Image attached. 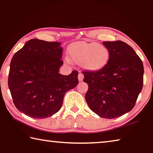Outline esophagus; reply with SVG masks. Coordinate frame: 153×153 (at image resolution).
Listing matches in <instances>:
<instances>
[{
    "label": "esophagus",
    "mask_w": 153,
    "mask_h": 153,
    "mask_svg": "<svg viewBox=\"0 0 153 153\" xmlns=\"http://www.w3.org/2000/svg\"><path fill=\"white\" fill-rule=\"evenodd\" d=\"M83 78H84V75L82 74V73H79L78 74V79L79 82L82 81L83 80Z\"/></svg>",
    "instance_id": "obj_1"
}]
</instances>
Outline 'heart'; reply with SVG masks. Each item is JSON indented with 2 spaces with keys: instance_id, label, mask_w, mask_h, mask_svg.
I'll list each match as a JSON object with an SVG mask.
<instances>
[{
  "instance_id": "1",
  "label": "heart",
  "mask_w": 153,
  "mask_h": 153,
  "mask_svg": "<svg viewBox=\"0 0 153 153\" xmlns=\"http://www.w3.org/2000/svg\"><path fill=\"white\" fill-rule=\"evenodd\" d=\"M71 60L90 71H98L107 65L110 60L111 53L108 48L96 42L79 41L72 43L68 49ZM68 63L69 58H66Z\"/></svg>"
}]
</instances>
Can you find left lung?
I'll return each mask as SVG.
<instances>
[{
    "label": "left lung",
    "mask_w": 153,
    "mask_h": 153,
    "mask_svg": "<svg viewBox=\"0 0 153 153\" xmlns=\"http://www.w3.org/2000/svg\"><path fill=\"white\" fill-rule=\"evenodd\" d=\"M110 60L98 71H84L88 88L85 100L100 117L113 119L131 111L142 89L143 65L134 49L120 40L103 42Z\"/></svg>",
    "instance_id": "8db88e82"
}]
</instances>
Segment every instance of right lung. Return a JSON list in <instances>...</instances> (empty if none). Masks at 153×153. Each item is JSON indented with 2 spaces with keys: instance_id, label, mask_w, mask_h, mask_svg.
I'll return each instance as SVG.
<instances>
[{
  "instance_id": "add662e5",
  "label": "right lung",
  "mask_w": 153,
  "mask_h": 153,
  "mask_svg": "<svg viewBox=\"0 0 153 153\" xmlns=\"http://www.w3.org/2000/svg\"><path fill=\"white\" fill-rule=\"evenodd\" d=\"M58 42L27 41L13 55L8 86L13 104L20 112L44 119L58 112L67 91L78 84V72L59 74L63 49Z\"/></svg>"
}]
</instances>
